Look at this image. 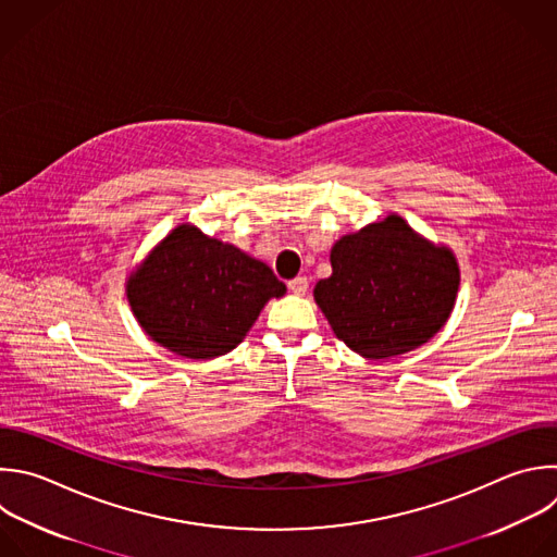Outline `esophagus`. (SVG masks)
<instances>
[{
	"instance_id": "esophagus-1",
	"label": "esophagus",
	"mask_w": 557,
	"mask_h": 557,
	"mask_svg": "<svg viewBox=\"0 0 557 557\" xmlns=\"http://www.w3.org/2000/svg\"><path fill=\"white\" fill-rule=\"evenodd\" d=\"M288 290L295 293V295H306V290H308V277L299 275V277L290 280V282H288Z\"/></svg>"
}]
</instances>
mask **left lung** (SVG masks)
<instances>
[{
    "mask_svg": "<svg viewBox=\"0 0 557 557\" xmlns=\"http://www.w3.org/2000/svg\"><path fill=\"white\" fill-rule=\"evenodd\" d=\"M332 275L314 299L334 334L364 358H392L435 336L453 312L459 267L446 247L418 236L392 214L343 236Z\"/></svg>",
    "mask_w": 557,
    "mask_h": 557,
    "instance_id": "8db88e82",
    "label": "left lung"
}]
</instances>
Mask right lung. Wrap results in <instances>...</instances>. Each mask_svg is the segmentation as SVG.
I'll list each match as a JSON object with an SVG mask.
<instances>
[{
    "label": "right lung",
    "instance_id": "1",
    "mask_svg": "<svg viewBox=\"0 0 557 557\" xmlns=\"http://www.w3.org/2000/svg\"><path fill=\"white\" fill-rule=\"evenodd\" d=\"M273 271L193 225H178L131 275L126 295L144 332L185 358L232 351L271 297Z\"/></svg>",
    "mask_w": 557,
    "mask_h": 557
}]
</instances>
